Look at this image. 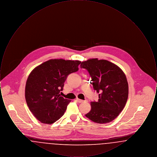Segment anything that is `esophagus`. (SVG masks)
<instances>
[{
	"label": "esophagus",
	"instance_id": "obj_1",
	"mask_svg": "<svg viewBox=\"0 0 157 157\" xmlns=\"http://www.w3.org/2000/svg\"><path fill=\"white\" fill-rule=\"evenodd\" d=\"M76 101L78 102H79V103H82L83 102H84V101H83V100L80 99H78V98H76Z\"/></svg>",
	"mask_w": 157,
	"mask_h": 157
}]
</instances>
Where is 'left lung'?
Masks as SVG:
<instances>
[{"label":"left lung","instance_id":"obj_1","mask_svg":"<svg viewBox=\"0 0 157 157\" xmlns=\"http://www.w3.org/2000/svg\"><path fill=\"white\" fill-rule=\"evenodd\" d=\"M81 67L89 72L94 89L99 94L98 101L91 102V110L86 117L99 124L111 122L120 115L127 102L126 76L117 65L106 60L90 59L82 62Z\"/></svg>","mask_w":157,"mask_h":157}]
</instances>
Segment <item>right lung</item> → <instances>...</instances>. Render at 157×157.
I'll use <instances>...</instances> for the list:
<instances>
[{"label": "right lung", "mask_w": 157, "mask_h": 157, "mask_svg": "<svg viewBox=\"0 0 157 157\" xmlns=\"http://www.w3.org/2000/svg\"><path fill=\"white\" fill-rule=\"evenodd\" d=\"M79 60L51 59L35 67L27 79L25 98L40 122L51 124L64 114L70 99L60 96L67 76L79 70Z\"/></svg>", "instance_id": "obj_1"}]
</instances>
